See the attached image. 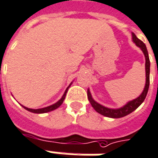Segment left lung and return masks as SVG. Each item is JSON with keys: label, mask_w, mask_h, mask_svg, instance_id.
<instances>
[{"label": "left lung", "mask_w": 158, "mask_h": 158, "mask_svg": "<svg viewBox=\"0 0 158 158\" xmlns=\"http://www.w3.org/2000/svg\"><path fill=\"white\" fill-rule=\"evenodd\" d=\"M132 41L135 44V45L139 47L142 50V52L145 55V59H146V64H145V67H146V85H145L144 90L142 91V93H141L140 96L136 98H135V99L131 100L130 102H128L125 105H124L121 108L109 109V108H107V107L102 105L100 103H97L96 101L93 98L90 90L87 89V98H88V100L90 102L91 105L93 106V109H95L98 114L103 116H106V117H109V118H122V117H125V116L130 114L131 113L135 110L141 103H143L146 97H147L148 89H149V83H150V60H149V55H148V52H147V47H146V44L141 40H139L137 37L135 36V34L134 33H132Z\"/></svg>", "instance_id": "8db88e82"}]
</instances>
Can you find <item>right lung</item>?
<instances>
[{
    "label": "right lung",
    "instance_id": "1",
    "mask_svg": "<svg viewBox=\"0 0 158 158\" xmlns=\"http://www.w3.org/2000/svg\"><path fill=\"white\" fill-rule=\"evenodd\" d=\"M72 83V82H71ZM71 83L69 85V87L66 88V90L65 91V93L63 94V96L61 97V98L59 100L58 102H56L55 103L52 104V105H49L48 107H45V108H42V109H28L27 107H25V106L22 105L24 109L27 110V111H29V112H32V113H34V114H44V113H48V112H50V111H53V110H55V109H58L60 106L61 105L63 102H64V100H65V95H66V93H67L68 89H69V87H71Z\"/></svg>",
    "mask_w": 158,
    "mask_h": 158
}]
</instances>
